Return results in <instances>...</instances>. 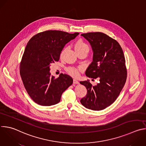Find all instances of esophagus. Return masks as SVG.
<instances>
[{"instance_id":"34e87169","label":"esophagus","mask_w":146,"mask_h":146,"mask_svg":"<svg viewBox=\"0 0 146 146\" xmlns=\"http://www.w3.org/2000/svg\"><path fill=\"white\" fill-rule=\"evenodd\" d=\"M73 84H79V81H78V80H76V79H74V80H73Z\"/></svg>"}]
</instances>
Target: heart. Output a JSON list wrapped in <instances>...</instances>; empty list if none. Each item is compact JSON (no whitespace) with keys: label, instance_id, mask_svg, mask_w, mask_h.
<instances>
[{"label":"heart","instance_id":"obj_1","mask_svg":"<svg viewBox=\"0 0 146 146\" xmlns=\"http://www.w3.org/2000/svg\"><path fill=\"white\" fill-rule=\"evenodd\" d=\"M74 49L77 53L81 52H84L88 54V53L89 51V48L88 45L82 40H78L75 43ZM65 51H66V48H64V49L62 50V52H61V54H60L61 57H62L64 56ZM66 70L71 76L74 77L78 76L80 73V68H76L74 67H69L66 69Z\"/></svg>","mask_w":146,"mask_h":146}]
</instances>
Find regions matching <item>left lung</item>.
Returning <instances> with one entry per match:
<instances>
[{
	"label": "left lung",
	"instance_id": "8db88e82",
	"mask_svg": "<svg viewBox=\"0 0 146 146\" xmlns=\"http://www.w3.org/2000/svg\"><path fill=\"white\" fill-rule=\"evenodd\" d=\"M90 44L93 61L85 74L99 79L92 86L89 81H80L87 89V94L80 102L85 108L100 111L111 106L117 98L127 79L125 60L122 48L114 39L100 32L82 34Z\"/></svg>",
	"mask_w": 146,
	"mask_h": 146
}]
</instances>
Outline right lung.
Listing matches in <instances>:
<instances>
[{
	"instance_id": "obj_1",
	"label": "right lung",
	"mask_w": 146,
	"mask_h": 146,
	"mask_svg": "<svg viewBox=\"0 0 146 146\" xmlns=\"http://www.w3.org/2000/svg\"><path fill=\"white\" fill-rule=\"evenodd\" d=\"M78 34L48 30L35 35L28 42L20 64V74L35 103L42 106L58 103L63 92L73 84L68 74L61 73L58 78L52 76L50 66L59 61L65 45Z\"/></svg>"
}]
</instances>
